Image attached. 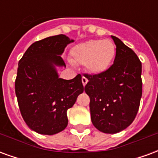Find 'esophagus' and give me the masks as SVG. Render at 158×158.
Returning a JSON list of instances; mask_svg holds the SVG:
<instances>
[{
  "label": "esophagus",
  "instance_id": "obj_1",
  "mask_svg": "<svg viewBox=\"0 0 158 158\" xmlns=\"http://www.w3.org/2000/svg\"><path fill=\"white\" fill-rule=\"evenodd\" d=\"M82 83H83V85L85 86L88 83V79H86L85 77H82Z\"/></svg>",
  "mask_w": 158,
  "mask_h": 158
}]
</instances>
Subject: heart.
<instances>
[{
  "label": "heart",
  "instance_id": "b5f03b06",
  "mask_svg": "<svg viewBox=\"0 0 158 158\" xmlns=\"http://www.w3.org/2000/svg\"><path fill=\"white\" fill-rule=\"evenodd\" d=\"M115 53V45L110 40H90L73 47L70 60L74 64H85L90 73L99 74L109 69Z\"/></svg>",
  "mask_w": 158,
  "mask_h": 158
}]
</instances>
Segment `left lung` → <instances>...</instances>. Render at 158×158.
<instances>
[{
    "label": "left lung",
    "instance_id": "8db88e82",
    "mask_svg": "<svg viewBox=\"0 0 158 158\" xmlns=\"http://www.w3.org/2000/svg\"><path fill=\"white\" fill-rule=\"evenodd\" d=\"M116 56L109 69L84 76L89 80L85 91L89 96L93 125L106 134H116L135 118L142 96L141 62L132 49L112 36Z\"/></svg>",
    "mask_w": 158,
    "mask_h": 158
}]
</instances>
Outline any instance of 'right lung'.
I'll return each mask as SVG.
<instances>
[{
	"label": "right lung",
	"mask_w": 158,
	"mask_h": 158,
	"mask_svg": "<svg viewBox=\"0 0 158 158\" xmlns=\"http://www.w3.org/2000/svg\"><path fill=\"white\" fill-rule=\"evenodd\" d=\"M73 40L64 35L35 41L19 60L15 93L26 124L34 131L52 135L68 125L67 111L84 91L82 77L58 78L54 64L66 67L62 53Z\"/></svg>",
	"instance_id": "1"
}]
</instances>
